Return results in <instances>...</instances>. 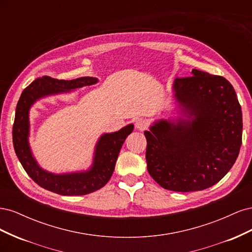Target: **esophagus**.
<instances>
[{
  "mask_svg": "<svg viewBox=\"0 0 252 252\" xmlns=\"http://www.w3.org/2000/svg\"><path fill=\"white\" fill-rule=\"evenodd\" d=\"M134 126L136 129H138V130L143 131L148 127V123H147V121H145L144 119H138L135 121Z\"/></svg>",
  "mask_w": 252,
  "mask_h": 252,
  "instance_id": "esophagus-1",
  "label": "esophagus"
}]
</instances>
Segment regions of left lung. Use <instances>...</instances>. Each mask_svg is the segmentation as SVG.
Segmentation results:
<instances>
[{
    "label": "left lung",
    "instance_id": "8db88e82",
    "mask_svg": "<svg viewBox=\"0 0 252 252\" xmlns=\"http://www.w3.org/2000/svg\"><path fill=\"white\" fill-rule=\"evenodd\" d=\"M172 88L185 119L158 120L144 132L147 169L167 190L199 191L217 184L236 161L241 105L225 78L197 69L175 79Z\"/></svg>",
    "mask_w": 252,
    "mask_h": 252
}]
</instances>
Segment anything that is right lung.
Returning a JSON list of instances; mask_svg holds the SVG:
<instances>
[{"instance_id":"add662e5","label":"right lung","mask_w":252,"mask_h":252,"mask_svg":"<svg viewBox=\"0 0 252 252\" xmlns=\"http://www.w3.org/2000/svg\"><path fill=\"white\" fill-rule=\"evenodd\" d=\"M97 81L96 78L91 77L70 81L42 77L23 90L17 105L12 128L13 147L23 168L44 189L62 195H84L102 188L111 178L122 145L133 130L132 124L123 127L119 131L102 134L95 145L93 165L88 170L81 172L56 174L44 170L33 158L28 142L29 110L37 100L51 94L68 93L83 86L94 85Z\"/></svg>"}]
</instances>
